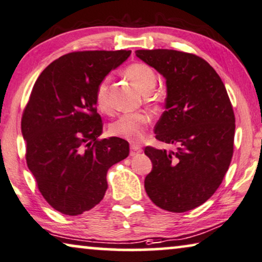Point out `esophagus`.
Returning <instances> with one entry per match:
<instances>
[{
  "label": "esophagus",
  "mask_w": 262,
  "mask_h": 262,
  "mask_svg": "<svg viewBox=\"0 0 262 262\" xmlns=\"http://www.w3.org/2000/svg\"><path fill=\"white\" fill-rule=\"evenodd\" d=\"M142 152V148L140 145H136V143H132L130 145V156H135V154H139Z\"/></svg>",
  "instance_id": "34e87169"
}]
</instances>
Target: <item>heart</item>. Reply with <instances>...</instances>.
Instances as JSON below:
<instances>
[{
    "mask_svg": "<svg viewBox=\"0 0 262 262\" xmlns=\"http://www.w3.org/2000/svg\"><path fill=\"white\" fill-rule=\"evenodd\" d=\"M124 73L143 95H148L157 85V73L149 65L143 62H134L127 66ZM109 77L99 80L95 90V103L102 112L110 110L109 101ZM150 122V117L145 112L128 113L121 115L109 126L110 135L126 139L128 141H139L143 138L146 127Z\"/></svg>",
    "mask_w": 262,
    "mask_h": 262,
    "instance_id": "b5f03b06",
    "label": "heart"
}]
</instances>
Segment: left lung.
<instances>
[{"label":"left lung","instance_id":"8db88e82","mask_svg":"<svg viewBox=\"0 0 262 262\" xmlns=\"http://www.w3.org/2000/svg\"><path fill=\"white\" fill-rule=\"evenodd\" d=\"M136 57L166 79V110L156 139L174 152L146 147L153 168L146 192L159 208L185 212L215 193L234 152L235 115L226 86L203 58L174 50H139Z\"/></svg>","mask_w":262,"mask_h":262}]
</instances>
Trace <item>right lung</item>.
<instances>
[{"mask_svg": "<svg viewBox=\"0 0 262 262\" xmlns=\"http://www.w3.org/2000/svg\"><path fill=\"white\" fill-rule=\"evenodd\" d=\"M130 51H83L60 57L38 77L21 119L26 161L53 209L77 216L103 200L106 172L126 159L129 143L102 139L95 103L99 80Z\"/></svg>", "mask_w": 262, "mask_h": 262, "instance_id": "1", "label": "right lung"}]
</instances>
